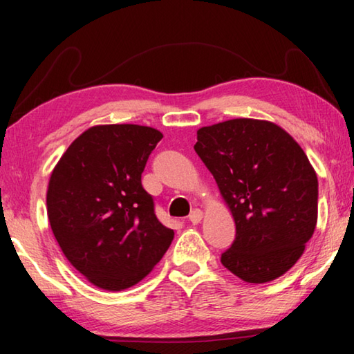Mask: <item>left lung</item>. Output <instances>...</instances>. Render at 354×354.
Listing matches in <instances>:
<instances>
[{"label": "left lung", "mask_w": 354, "mask_h": 354, "mask_svg": "<svg viewBox=\"0 0 354 354\" xmlns=\"http://www.w3.org/2000/svg\"><path fill=\"white\" fill-rule=\"evenodd\" d=\"M162 139L139 124H106L82 133L51 173L46 212L62 253L104 290L136 286L175 237L154 214L142 173Z\"/></svg>", "instance_id": "left-lung-1"}]
</instances>
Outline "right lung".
I'll return each mask as SVG.
<instances>
[{"instance_id":"add662e5","label":"right lung","mask_w":354,"mask_h":354,"mask_svg":"<svg viewBox=\"0 0 354 354\" xmlns=\"http://www.w3.org/2000/svg\"><path fill=\"white\" fill-rule=\"evenodd\" d=\"M195 151L236 223L221 263L245 283L279 278L317 225L319 181L308 156L274 123L234 118L198 129Z\"/></svg>"}]
</instances>
